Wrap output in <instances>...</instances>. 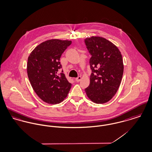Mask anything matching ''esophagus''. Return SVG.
I'll return each mask as SVG.
<instances>
[{"label":"esophagus","mask_w":152,"mask_h":152,"mask_svg":"<svg viewBox=\"0 0 152 152\" xmlns=\"http://www.w3.org/2000/svg\"><path fill=\"white\" fill-rule=\"evenodd\" d=\"M81 79H82L81 76H79V77H77V78H76L75 80H76L77 82H80V80H81Z\"/></svg>","instance_id":"esophagus-1"}]
</instances>
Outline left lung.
I'll return each mask as SVG.
<instances>
[{
	"label": "left lung",
	"mask_w": 152,
	"mask_h": 152,
	"mask_svg": "<svg viewBox=\"0 0 152 152\" xmlns=\"http://www.w3.org/2000/svg\"><path fill=\"white\" fill-rule=\"evenodd\" d=\"M91 54L90 82L85 88L88 99L97 104L110 101L120 86L124 73L121 52L117 46L101 37H91L84 39Z\"/></svg>",
	"instance_id": "obj_1"
}]
</instances>
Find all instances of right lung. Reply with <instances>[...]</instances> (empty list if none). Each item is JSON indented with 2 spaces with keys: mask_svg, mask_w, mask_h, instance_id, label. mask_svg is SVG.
Wrapping results in <instances>:
<instances>
[{
  "mask_svg": "<svg viewBox=\"0 0 152 152\" xmlns=\"http://www.w3.org/2000/svg\"><path fill=\"white\" fill-rule=\"evenodd\" d=\"M72 44L71 41L52 39L34 48L28 58L27 70L31 85L42 101L59 104L67 97L72 84L68 82L62 68L60 58Z\"/></svg>",
  "mask_w": 152,
  "mask_h": 152,
  "instance_id": "1",
  "label": "right lung"
}]
</instances>
